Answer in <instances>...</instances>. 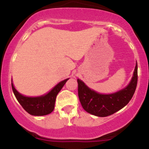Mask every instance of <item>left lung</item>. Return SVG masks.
Wrapping results in <instances>:
<instances>
[{"label":"left lung","instance_id":"obj_1","mask_svg":"<svg viewBox=\"0 0 149 149\" xmlns=\"http://www.w3.org/2000/svg\"><path fill=\"white\" fill-rule=\"evenodd\" d=\"M78 96L83 108L92 115L105 117L115 113L129 103L137 84V63L132 78L127 86L116 93L102 94L90 89L83 81L77 79Z\"/></svg>","mask_w":149,"mask_h":149}]
</instances>
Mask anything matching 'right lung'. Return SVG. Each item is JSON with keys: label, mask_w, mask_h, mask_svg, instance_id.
Wrapping results in <instances>:
<instances>
[{"label": "right lung", "mask_w": 149, "mask_h": 149, "mask_svg": "<svg viewBox=\"0 0 149 149\" xmlns=\"http://www.w3.org/2000/svg\"><path fill=\"white\" fill-rule=\"evenodd\" d=\"M68 79L69 78L60 81L46 94L35 96V97L26 96L21 94L14 86L13 80H12V89L19 104L29 114L41 116L48 115L53 111L54 109L56 95Z\"/></svg>", "instance_id": "obj_1"}]
</instances>
